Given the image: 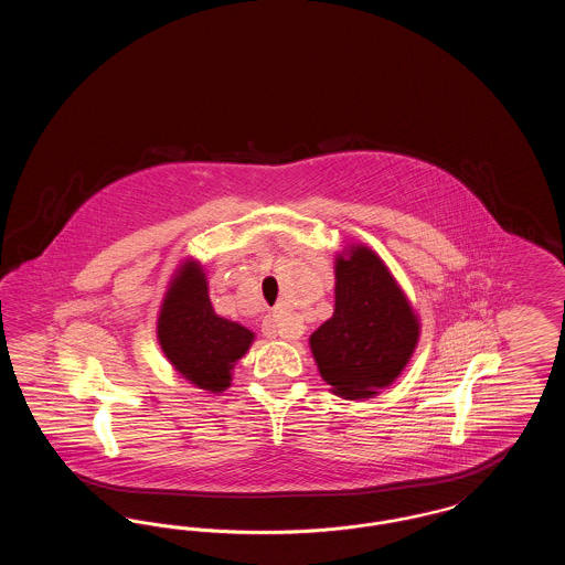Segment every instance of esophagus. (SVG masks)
Here are the masks:
<instances>
[{
	"instance_id": "obj_1",
	"label": "esophagus",
	"mask_w": 565,
	"mask_h": 565,
	"mask_svg": "<svg viewBox=\"0 0 565 565\" xmlns=\"http://www.w3.org/2000/svg\"><path fill=\"white\" fill-rule=\"evenodd\" d=\"M263 332L275 339V337H281V339H298L300 337V326L292 322H284L279 318V313H270L265 320H263Z\"/></svg>"
}]
</instances>
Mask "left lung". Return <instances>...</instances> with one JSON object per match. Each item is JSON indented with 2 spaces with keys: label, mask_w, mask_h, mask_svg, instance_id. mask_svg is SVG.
Here are the masks:
<instances>
[{
  "label": "left lung",
  "mask_w": 565,
  "mask_h": 565,
  "mask_svg": "<svg viewBox=\"0 0 565 565\" xmlns=\"http://www.w3.org/2000/svg\"><path fill=\"white\" fill-rule=\"evenodd\" d=\"M334 277V313L311 334L309 345L334 394L371 398L403 373L419 339V322L373 249L351 247L337 258Z\"/></svg>",
  "instance_id": "8db88e82"
}]
</instances>
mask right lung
<instances>
[{
	"mask_svg": "<svg viewBox=\"0 0 565 565\" xmlns=\"http://www.w3.org/2000/svg\"><path fill=\"white\" fill-rule=\"evenodd\" d=\"M157 334L175 371L196 387L214 394L231 385L235 362L254 341L252 330L215 313L205 273L192 260L182 265L171 279Z\"/></svg>",
	"mask_w": 565,
	"mask_h": 565,
	"instance_id": "obj_1",
	"label": "right lung"
}]
</instances>
